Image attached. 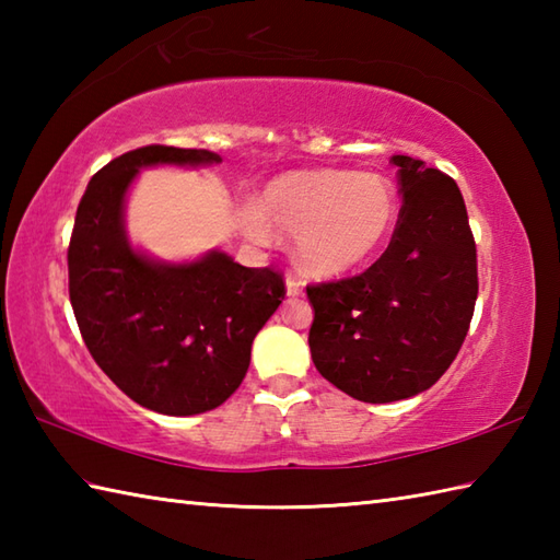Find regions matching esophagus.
Returning a JSON list of instances; mask_svg holds the SVG:
<instances>
[{
	"mask_svg": "<svg viewBox=\"0 0 560 560\" xmlns=\"http://www.w3.org/2000/svg\"><path fill=\"white\" fill-rule=\"evenodd\" d=\"M287 291H289V295H301L303 293V281L295 277V273H287Z\"/></svg>",
	"mask_w": 560,
	"mask_h": 560,
	"instance_id": "34e87169",
	"label": "esophagus"
}]
</instances>
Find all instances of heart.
<instances>
[{"instance_id": "obj_1", "label": "heart", "mask_w": 560, "mask_h": 560, "mask_svg": "<svg viewBox=\"0 0 560 560\" xmlns=\"http://www.w3.org/2000/svg\"><path fill=\"white\" fill-rule=\"evenodd\" d=\"M255 241L273 229L299 235V261L315 277H337L365 265L397 223V189L377 173L305 171L281 175L259 207L245 209Z\"/></svg>"}]
</instances>
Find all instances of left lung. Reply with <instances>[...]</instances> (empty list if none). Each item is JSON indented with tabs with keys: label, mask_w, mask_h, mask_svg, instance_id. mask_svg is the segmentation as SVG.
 <instances>
[{
	"label": "left lung",
	"mask_w": 560,
	"mask_h": 560,
	"mask_svg": "<svg viewBox=\"0 0 560 560\" xmlns=\"http://www.w3.org/2000/svg\"><path fill=\"white\" fill-rule=\"evenodd\" d=\"M387 249L359 277L307 287L313 363L349 397L397 401L435 385L459 353L479 295L477 243L457 183L411 156Z\"/></svg>",
	"instance_id": "8db88e82"
}]
</instances>
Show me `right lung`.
<instances>
[{"label": "right lung", "mask_w": 560, "mask_h": 560, "mask_svg": "<svg viewBox=\"0 0 560 560\" xmlns=\"http://www.w3.org/2000/svg\"><path fill=\"white\" fill-rule=\"evenodd\" d=\"M219 161L163 144L113 159L91 177L67 249L69 301L93 361L129 399L168 416L211 411L241 387L257 331L287 295L273 267L225 253L159 265L129 247L122 205L139 168Z\"/></svg>", "instance_id": "add662e5"}]
</instances>
